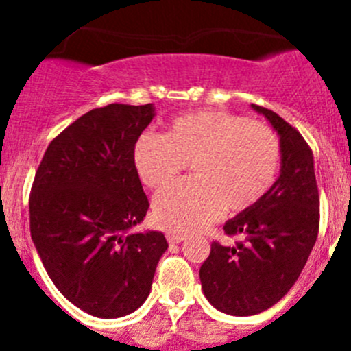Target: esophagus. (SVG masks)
<instances>
[{
    "mask_svg": "<svg viewBox=\"0 0 351 351\" xmlns=\"http://www.w3.org/2000/svg\"><path fill=\"white\" fill-rule=\"evenodd\" d=\"M167 241H169L170 244H179L184 241V235L176 234V232H167Z\"/></svg>",
    "mask_w": 351,
    "mask_h": 351,
    "instance_id": "esophagus-1",
    "label": "esophagus"
}]
</instances>
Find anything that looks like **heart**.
Masks as SVG:
<instances>
[{"instance_id": "b5f03b06", "label": "heart", "mask_w": 351, "mask_h": 351, "mask_svg": "<svg viewBox=\"0 0 351 351\" xmlns=\"http://www.w3.org/2000/svg\"><path fill=\"white\" fill-rule=\"evenodd\" d=\"M133 163L147 188L161 190L190 165L191 179L161 191L154 219L172 232L204 228L221 214L251 209L269 191L280 167V142L269 126L221 110L173 117L163 135L144 133Z\"/></svg>"}]
</instances>
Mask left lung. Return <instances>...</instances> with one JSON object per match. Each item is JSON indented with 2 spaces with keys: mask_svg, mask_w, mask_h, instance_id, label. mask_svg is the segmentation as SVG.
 Masks as SVG:
<instances>
[{
  "mask_svg": "<svg viewBox=\"0 0 351 351\" xmlns=\"http://www.w3.org/2000/svg\"><path fill=\"white\" fill-rule=\"evenodd\" d=\"M251 108L280 137V178L260 202L223 226L243 241L234 246L213 243L200 267L206 299L232 316L256 315L287 295L308 262L320 225L311 149L283 117L258 105Z\"/></svg>",
  "mask_w": 351,
  "mask_h": 351,
  "instance_id": "8db88e82",
  "label": "left lung"
}]
</instances>
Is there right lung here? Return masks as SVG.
<instances>
[{
	"instance_id": "right-lung-1",
	"label": "right lung",
	"mask_w": 351,
	"mask_h": 351,
	"mask_svg": "<svg viewBox=\"0 0 351 351\" xmlns=\"http://www.w3.org/2000/svg\"><path fill=\"white\" fill-rule=\"evenodd\" d=\"M154 110L110 104L80 116L49 144L31 190V239L43 267L98 318L141 308L169 247L161 232H132L149 209L133 147Z\"/></svg>"
}]
</instances>
